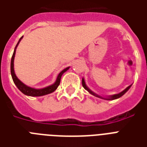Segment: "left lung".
<instances>
[{"label": "left lung", "mask_w": 147, "mask_h": 147, "mask_svg": "<svg viewBox=\"0 0 147 147\" xmlns=\"http://www.w3.org/2000/svg\"><path fill=\"white\" fill-rule=\"evenodd\" d=\"M82 83L83 88H85V89L86 90V91H88V92H89V93L91 94H92V95H94V96L97 97V98H101V99H105V100H115V99H117V98L122 97L123 95V94H125L126 92H127L128 90L130 89V87H131V85H129V86L126 88L125 89L123 90V91H122V92H120V93H118V94H112V95H109V96H100V95H99V94H96V93H94V92H92V90L90 89L88 87L87 85H86V83H85V79H84V78H82Z\"/></svg>", "instance_id": "left-lung-1"}]
</instances>
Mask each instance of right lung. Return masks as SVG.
Returning <instances> with one entry per match:
<instances>
[{
  "instance_id": "add662e5",
  "label": "right lung",
  "mask_w": 147,
  "mask_h": 147,
  "mask_svg": "<svg viewBox=\"0 0 147 147\" xmlns=\"http://www.w3.org/2000/svg\"><path fill=\"white\" fill-rule=\"evenodd\" d=\"M24 36H22L20 39L19 40L18 42H17V46L15 47L14 51H13V53L12 58H11V62H10V73H11V76H12L13 81V82L16 85V86L17 87V88L20 91V92L24 94L25 95H27V96H31V97H40V96H43V95H46V94H49L50 93H53V92H55V90L57 89L58 86L60 84V80H61V77L63 74L69 70L70 67H67L65 69H63L61 72H60L57 76V78L53 85H49L47 87L42 88H35L30 87L28 85H25L24 83H23L20 80L19 78H17L16 74H15L14 71V58H15V54H16V49H17L18 45H19L20 42L21 41V40L23 39Z\"/></svg>"
}]
</instances>
